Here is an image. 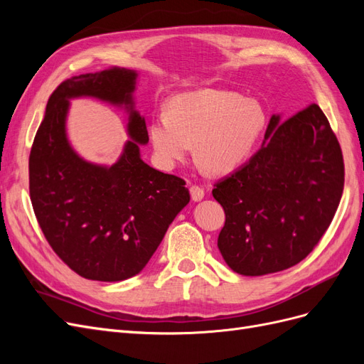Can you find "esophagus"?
<instances>
[{
  "label": "esophagus",
  "mask_w": 364,
  "mask_h": 364,
  "mask_svg": "<svg viewBox=\"0 0 364 364\" xmlns=\"http://www.w3.org/2000/svg\"><path fill=\"white\" fill-rule=\"evenodd\" d=\"M190 193H191V199H193L194 202L202 200L203 196H205L203 188H202V186H199V185H191V186H190Z\"/></svg>",
  "instance_id": "34e87169"
}]
</instances>
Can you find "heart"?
Listing matches in <instances>:
<instances>
[{"mask_svg":"<svg viewBox=\"0 0 364 364\" xmlns=\"http://www.w3.org/2000/svg\"><path fill=\"white\" fill-rule=\"evenodd\" d=\"M262 127L258 102L237 92L205 90L174 98L170 114L153 118L150 139L164 167L183 161L196 144V159L206 171L228 174L250 156Z\"/></svg>","mask_w":364,"mask_h":364,"instance_id":"1","label":"heart"}]
</instances>
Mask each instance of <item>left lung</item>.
<instances>
[{
    "instance_id": "obj_1",
    "label": "left lung",
    "mask_w": 364,
    "mask_h": 364,
    "mask_svg": "<svg viewBox=\"0 0 364 364\" xmlns=\"http://www.w3.org/2000/svg\"><path fill=\"white\" fill-rule=\"evenodd\" d=\"M243 167L214 185L225 209L217 246L228 266L262 277L296 266L331 225L345 185L337 136L316 103L281 121Z\"/></svg>"
}]
</instances>
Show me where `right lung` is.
I'll return each instance as SVG.
<instances>
[{
	"mask_svg": "<svg viewBox=\"0 0 364 364\" xmlns=\"http://www.w3.org/2000/svg\"><path fill=\"white\" fill-rule=\"evenodd\" d=\"M136 73L112 68L62 82L50 95L28 158L30 199L56 255L77 274L117 282L135 277L190 202L185 181L151 168L139 158L146 121L134 111ZM91 95L131 112L125 151L112 168L83 161L64 134L68 100Z\"/></svg>",
	"mask_w": 364,
	"mask_h": 364,
	"instance_id": "1",
	"label": "right lung"
}]
</instances>
